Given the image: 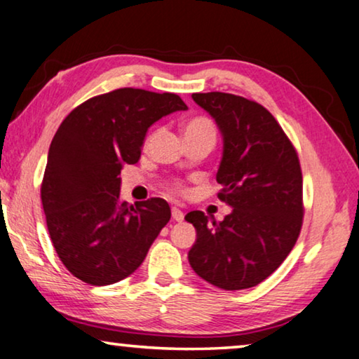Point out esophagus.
<instances>
[{
    "mask_svg": "<svg viewBox=\"0 0 359 359\" xmlns=\"http://www.w3.org/2000/svg\"><path fill=\"white\" fill-rule=\"evenodd\" d=\"M172 219L179 221V223H180V221H184V211L179 210L177 206H174V208H172Z\"/></svg>",
    "mask_w": 359,
    "mask_h": 359,
    "instance_id": "34e87169",
    "label": "esophagus"
}]
</instances>
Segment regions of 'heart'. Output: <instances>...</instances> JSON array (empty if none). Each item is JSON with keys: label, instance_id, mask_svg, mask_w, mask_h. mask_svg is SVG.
<instances>
[{"label": "heart", "instance_id": "obj_1", "mask_svg": "<svg viewBox=\"0 0 359 359\" xmlns=\"http://www.w3.org/2000/svg\"><path fill=\"white\" fill-rule=\"evenodd\" d=\"M203 133H211V135L216 133L213 123H211L208 118L195 117L184 125V135H203ZM172 190L180 191V185H174Z\"/></svg>", "mask_w": 359, "mask_h": 359}]
</instances>
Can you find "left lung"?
<instances>
[{
	"label": "left lung",
	"mask_w": 359,
	"mask_h": 359,
	"mask_svg": "<svg viewBox=\"0 0 359 359\" xmlns=\"http://www.w3.org/2000/svg\"><path fill=\"white\" fill-rule=\"evenodd\" d=\"M191 97L223 135L218 198L232 211L221 223L203 211L187 213L196 229L189 262L196 275L221 290L257 286L278 269L299 237L304 215L299 158L264 105L228 93Z\"/></svg>",
	"instance_id": "obj_1"
}]
</instances>
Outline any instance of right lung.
Masks as SVG:
<instances>
[{"instance_id": "add662e5", "label": "right lung", "mask_w": 359, "mask_h": 359, "mask_svg": "<svg viewBox=\"0 0 359 359\" xmlns=\"http://www.w3.org/2000/svg\"><path fill=\"white\" fill-rule=\"evenodd\" d=\"M177 110H187L177 94L122 88L78 105L55 133L40 196L55 250L81 281L127 278L169 223L163 198L122 201L118 175L138 163L151 125Z\"/></svg>"}]
</instances>
